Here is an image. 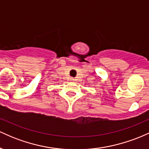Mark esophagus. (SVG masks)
I'll return each mask as SVG.
<instances>
[{"label":"esophagus","mask_w":149,"mask_h":149,"mask_svg":"<svg viewBox=\"0 0 149 149\" xmlns=\"http://www.w3.org/2000/svg\"><path fill=\"white\" fill-rule=\"evenodd\" d=\"M71 80H74V79H73V78H71Z\"/></svg>","instance_id":"esophagus-1"}]
</instances>
